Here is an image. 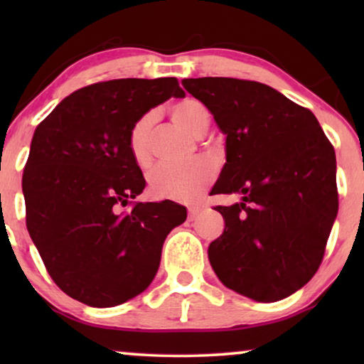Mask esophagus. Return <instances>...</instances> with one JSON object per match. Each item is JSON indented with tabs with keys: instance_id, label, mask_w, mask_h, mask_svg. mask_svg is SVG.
<instances>
[{
	"instance_id": "obj_1",
	"label": "esophagus",
	"mask_w": 364,
	"mask_h": 364,
	"mask_svg": "<svg viewBox=\"0 0 364 364\" xmlns=\"http://www.w3.org/2000/svg\"><path fill=\"white\" fill-rule=\"evenodd\" d=\"M200 212H202L200 207H191L188 208V218H191V220H196Z\"/></svg>"
}]
</instances>
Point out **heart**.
Returning <instances> with one entry per match:
<instances>
[{
	"instance_id": "obj_1",
	"label": "heart",
	"mask_w": 364,
	"mask_h": 364,
	"mask_svg": "<svg viewBox=\"0 0 364 364\" xmlns=\"http://www.w3.org/2000/svg\"><path fill=\"white\" fill-rule=\"evenodd\" d=\"M171 116L177 126L191 134L192 137H202L207 132L210 116L203 104L196 99H183L171 107ZM152 114L137 119L129 132V151L137 164L147 159L149 136L152 129ZM215 176V167L205 159H198L183 167L157 166L147 176L149 188L154 197L173 198V200L191 202L205 191Z\"/></svg>"
}]
</instances>
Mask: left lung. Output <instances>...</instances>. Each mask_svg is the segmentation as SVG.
Wrapping results in <instances>:
<instances>
[{
	"instance_id": "1",
	"label": "left lung",
	"mask_w": 364,
	"mask_h": 364,
	"mask_svg": "<svg viewBox=\"0 0 364 364\" xmlns=\"http://www.w3.org/2000/svg\"><path fill=\"white\" fill-rule=\"evenodd\" d=\"M225 134V166L212 193H240L215 207L223 233L208 260L223 285L250 300L290 296L315 275L338 213L335 149L308 109L267 84L183 79Z\"/></svg>"
}]
</instances>
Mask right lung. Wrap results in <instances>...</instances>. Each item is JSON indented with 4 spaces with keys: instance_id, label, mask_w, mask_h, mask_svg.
I'll list each match as a JSON object with an SVG mask.
<instances>
[{
    "instance_id": "obj_1",
    "label": "right lung",
    "mask_w": 364,
    "mask_h": 364,
    "mask_svg": "<svg viewBox=\"0 0 364 364\" xmlns=\"http://www.w3.org/2000/svg\"><path fill=\"white\" fill-rule=\"evenodd\" d=\"M171 97L176 77L114 79L64 97L34 131L23 173L26 227L54 283L74 300L109 308L156 277L162 245L186 222L172 200L139 202L146 187L129 151L137 119Z\"/></svg>"
}]
</instances>
